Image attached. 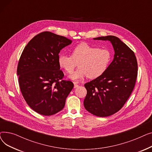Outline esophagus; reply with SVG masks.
I'll return each instance as SVG.
<instances>
[{
  "label": "esophagus",
  "mask_w": 152,
  "mask_h": 152,
  "mask_svg": "<svg viewBox=\"0 0 152 152\" xmlns=\"http://www.w3.org/2000/svg\"><path fill=\"white\" fill-rule=\"evenodd\" d=\"M79 87V85L77 83H75V84H74V88H77V87Z\"/></svg>",
  "instance_id": "34e87169"
}]
</instances>
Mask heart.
<instances>
[{
  "mask_svg": "<svg viewBox=\"0 0 152 152\" xmlns=\"http://www.w3.org/2000/svg\"><path fill=\"white\" fill-rule=\"evenodd\" d=\"M111 59V53L107 48H97L86 43L76 46L71 56L61 54L58 57L60 66L68 73L73 71L77 64L79 69L69 76L74 81L85 77L96 79L107 71Z\"/></svg>",
  "mask_w": 152,
  "mask_h": 152,
  "instance_id": "1",
  "label": "heart"
}]
</instances>
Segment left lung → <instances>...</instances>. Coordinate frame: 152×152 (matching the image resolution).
I'll return each instance as SVG.
<instances>
[{"label": "left lung", "mask_w": 152, "mask_h": 152, "mask_svg": "<svg viewBox=\"0 0 152 152\" xmlns=\"http://www.w3.org/2000/svg\"><path fill=\"white\" fill-rule=\"evenodd\" d=\"M94 39L110 41L114 59L102 76L84 84L87 95L84 105L91 114L106 117L121 110L130 97L137 76V61L134 52L118 37L107 36Z\"/></svg>", "instance_id": "left-lung-1"}]
</instances>
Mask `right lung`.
Segmentation results:
<instances>
[{
  "instance_id": "add662e5",
  "label": "right lung",
  "mask_w": 152,
  "mask_h": 152,
  "mask_svg": "<svg viewBox=\"0 0 152 152\" xmlns=\"http://www.w3.org/2000/svg\"><path fill=\"white\" fill-rule=\"evenodd\" d=\"M72 41L44 31L35 36L20 58L17 75L20 88L27 104L37 113L50 116L59 112L74 84L63 79L59 53Z\"/></svg>"
}]
</instances>
